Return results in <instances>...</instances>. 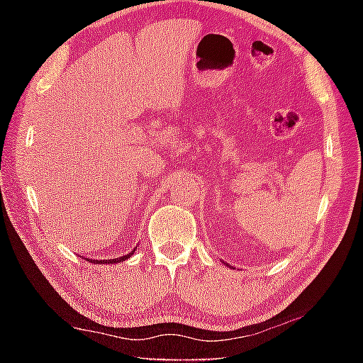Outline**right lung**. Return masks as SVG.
<instances>
[{
  "label": "right lung",
  "mask_w": 363,
  "mask_h": 363,
  "mask_svg": "<svg viewBox=\"0 0 363 363\" xmlns=\"http://www.w3.org/2000/svg\"><path fill=\"white\" fill-rule=\"evenodd\" d=\"M134 251H136V250H133L131 253L126 255V256L115 257V259H106V261H102V259H91V262H94V264H116V262H123L125 259H128V257H131V255H134Z\"/></svg>",
  "instance_id": "1"
}]
</instances>
